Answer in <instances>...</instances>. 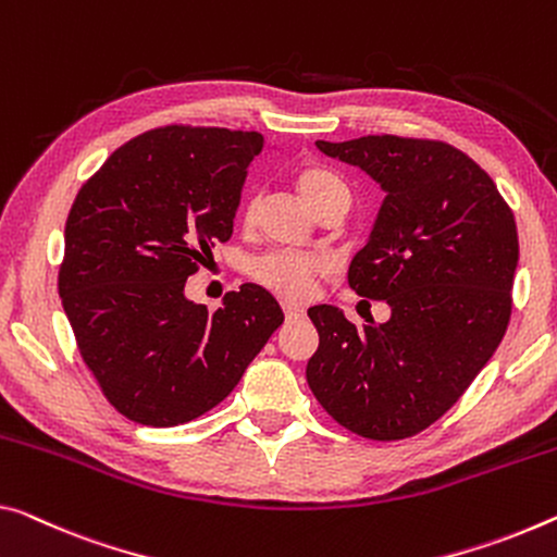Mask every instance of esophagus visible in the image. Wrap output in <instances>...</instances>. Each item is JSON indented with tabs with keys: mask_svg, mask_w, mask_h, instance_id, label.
<instances>
[{
	"mask_svg": "<svg viewBox=\"0 0 557 557\" xmlns=\"http://www.w3.org/2000/svg\"><path fill=\"white\" fill-rule=\"evenodd\" d=\"M284 313H286V319L288 321H296V319H304L306 315V308L304 306H298V304H284Z\"/></svg>",
	"mask_w": 557,
	"mask_h": 557,
	"instance_id": "1",
	"label": "esophagus"
}]
</instances>
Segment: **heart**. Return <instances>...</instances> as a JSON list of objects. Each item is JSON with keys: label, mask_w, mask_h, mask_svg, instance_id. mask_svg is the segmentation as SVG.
Returning <instances> with one entry per match:
<instances>
[{"label": "heart", "mask_w": 557, "mask_h": 557, "mask_svg": "<svg viewBox=\"0 0 557 557\" xmlns=\"http://www.w3.org/2000/svg\"><path fill=\"white\" fill-rule=\"evenodd\" d=\"M296 186L301 191L304 201L319 213L329 201L338 199V196H348V186L344 178H338L326 166H306L298 171ZM256 213H259V196H249L244 207V221L253 224ZM326 271V263L315 256H298V253H269L261 261H256L253 278L261 286H267L273 294L290 298H304L311 294V286L315 276Z\"/></svg>", "instance_id": "obj_1"}]
</instances>
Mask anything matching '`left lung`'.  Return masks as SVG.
Returning a JSON list of instances; mask_svg holds the SVG:
<instances>
[{
    "mask_svg": "<svg viewBox=\"0 0 557 557\" xmlns=\"http://www.w3.org/2000/svg\"><path fill=\"white\" fill-rule=\"evenodd\" d=\"M386 194L348 284L386 301V323L308 308L319 350L306 381L326 413L373 441L416 435L456 404L510 321L518 228L493 178L443 141L361 136L315 141Z\"/></svg>",
    "mask_w": 557,
    "mask_h": 557,
    "instance_id": "obj_1",
    "label": "left lung"
}]
</instances>
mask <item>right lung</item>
Masks as SVG:
<instances>
[{
  "mask_svg": "<svg viewBox=\"0 0 557 557\" xmlns=\"http://www.w3.org/2000/svg\"><path fill=\"white\" fill-rule=\"evenodd\" d=\"M259 132L164 126L126 141L72 203L59 296L84 363L119 413L169 428L221 404L284 323L244 284L216 311L186 278L234 234Z\"/></svg>",
  "mask_w": 557,
  "mask_h": 557,
  "instance_id": "add662e5",
  "label": "right lung"
}]
</instances>
